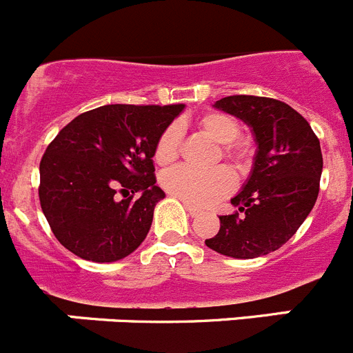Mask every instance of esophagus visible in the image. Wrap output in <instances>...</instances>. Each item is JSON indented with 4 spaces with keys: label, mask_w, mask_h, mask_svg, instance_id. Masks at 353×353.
<instances>
[{
    "label": "esophagus",
    "mask_w": 353,
    "mask_h": 353,
    "mask_svg": "<svg viewBox=\"0 0 353 353\" xmlns=\"http://www.w3.org/2000/svg\"><path fill=\"white\" fill-rule=\"evenodd\" d=\"M185 210L189 212V215H191V217H196V215H199V208H196V207H192V205H189V203H185Z\"/></svg>",
    "instance_id": "obj_1"
}]
</instances>
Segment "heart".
Listing matches in <instances>:
<instances>
[{"label":"heart","instance_id":"heart-1","mask_svg":"<svg viewBox=\"0 0 353 353\" xmlns=\"http://www.w3.org/2000/svg\"><path fill=\"white\" fill-rule=\"evenodd\" d=\"M196 127L212 141L219 143L221 150L215 161L221 157L226 159L239 173H245L251 166V146L249 143L240 141L239 121L226 113L212 111L198 118ZM182 150V129L176 123L162 130L155 145V161L159 166L168 168L176 162ZM235 185L232 171L221 166L207 173L187 170V168H174L162 176V187L174 198L182 199L183 203L192 207H208L223 199L232 192Z\"/></svg>","mask_w":353,"mask_h":353}]
</instances>
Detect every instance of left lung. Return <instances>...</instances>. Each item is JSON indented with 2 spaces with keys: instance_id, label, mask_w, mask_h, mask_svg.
<instances>
[{
  "instance_id": "8db88e82",
  "label": "left lung",
  "mask_w": 353,
  "mask_h": 353,
  "mask_svg": "<svg viewBox=\"0 0 353 353\" xmlns=\"http://www.w3.org/2000/svg\"><path fill=\"white\" fill-rule=\"evenodd\" d=\"M214 108L251 127L256 155L248 182L232 198L239 210L221 215L219 232L205 244L239 260L265 256L286 244L314 207L323 168L320 141L302 114L276 99L232 95Z\"/></svg>"
}]
</instances>
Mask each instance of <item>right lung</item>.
I'll return each mask as SVG.
<instances>
[{
    "instance_id": "add662e5",
    "label": "right lung",
    "mask_w": 353,
    "mask_h": 353,
    "mask_svg": "<svg viewBox=\"0 0 353 353\" xmlns=\"http://www.w3.org/2000/svg\"><path fill=\"white\" fill-rule=\"evenodd\" d=\"M183 108L108 104L58 132L40 161L39 196L63 248L109 263L141 245L166 196L155 185V145Z\"/></svg>"
}]
</instances>
